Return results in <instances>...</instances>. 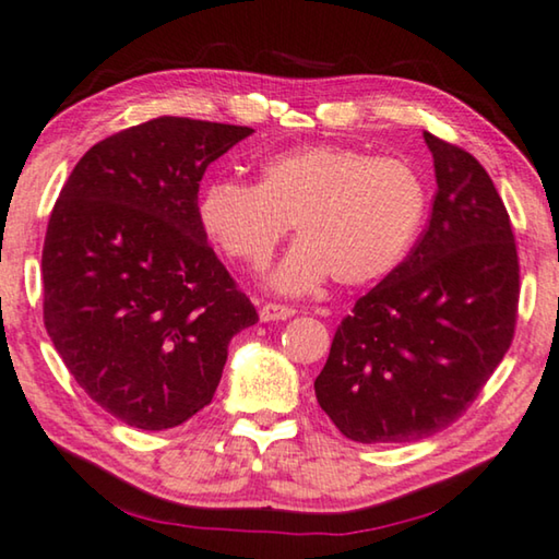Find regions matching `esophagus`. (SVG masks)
Segmentation results:
<instances>
[{"instance_id":"34e87169","label":"esophagus","mask_w":559,"mask_h":559,"mask_svg":"<svg viewBox=\"0 0 559 559\" xmlns=\"http://www.w3.org/2000/svg\"><path fill=\"white\" fill-rule=\"evenodd\" d=\"M290 316H296V308L283 306V304H263L261 306V321H286Z\"/></svg>"}]
</instances>
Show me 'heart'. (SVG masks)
<instances>
[{
    "label": "heart",
    "mask_w": 559,
    "mask_h": 559,
    "mask_svg": "<svg viewBox=\"0 0 559 559\" xmlns=\"http://www.w3.org/2000/svg\"><path fill=\"white\" fill-rule=\"evenodd\" d=\"M427 213V188L409 163L354 147L306 145L263 163L255 186L213 180L200 190V230L230 261L263 269L294 223L301 238L269 286L298 296L329 276L366 286L389 276Z\"/></svg>",
    "instance_id": "1"
}]
</instances>
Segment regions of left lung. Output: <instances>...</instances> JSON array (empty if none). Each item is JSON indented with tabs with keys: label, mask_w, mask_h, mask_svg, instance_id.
<instances>
[{
	"label": "left lung",
	"mask_w": 559,
	"mask_h": 559,
	"mask_svg": "<svg viewBox=\"0 0 559 559\" xmlns=\"http://www.w3.org/2000/svg\"><path fill=\"white\" fill-rule=\"evenodd\" d=\"M437 195L427 230L389 276L356 301L313 381L338 431L399 444L447 429L512 344L520 261L507 207L466 150L431 132Z\"/></svg>",
	"instance_id": "1"
}]
</instances>
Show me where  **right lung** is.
<instances>
[{"label":"right lung","mask_w":559,"mask_h":559,"mask_svg":"<svg viewBox=\"0 0 559 559\" xmlns=\"http://www.w3.org/2000/svg\"><path fill=\"white\" fill-rule=\"evenodd\" d=\"M251 128L155 118L74 165L41 248L45 326L74 381L120 421L173 429L213 402L258 313L200 230L207 165Z\"/></svg>","instance_id":"1"}]
</instances>
